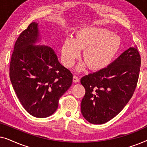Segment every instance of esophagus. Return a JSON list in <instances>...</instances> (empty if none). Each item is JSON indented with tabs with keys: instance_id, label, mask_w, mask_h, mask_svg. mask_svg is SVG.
I'll use <instances>...</instances> for the list:
<instances>
[{
	"instance_id": "obj_1",
	"label": "esophagus",
	"mask_w": 147,
	"mask_h": 147,
	"mask_svg": "<svg viewBox=\"0 0 147 147\" xmlns=\"http://www.w3.org/2000/svg\"><path fill=\"white\" fill-rule=\"evenodd\" d=\"M73 81H74V82H75V83H77V82H79V81H80V78H79V77H78V76H74Z\"/></svg>"
}]
</instances>
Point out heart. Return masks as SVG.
Wrapping results in <instances>:
<instances>
[{
	"label": "heart",
	"mask_w": 147,
	"mask_h": 147,
	"mask_svg": "<svg viewBox=\"0 0 147 147\" xmlns=\"http://www.w3.org/2000/svg\"><path fill=\"white\" fill-rule=\"evenodd\" d=\"M121 41L111 31L103 28L86 27L80 29L73 37L65 38L62 46V59L64 65L71 67L84 49L83 59L86 63L80 64L82 70L86 64L90 69L100 70L109 65L118 53Z\"/></svg>",
	"instance_id": "obj_1"
}]
</instances>
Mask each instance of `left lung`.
Masks as SVG:
<instances>
[{
  "mask_svg": "<svg viewBox=\"0 0 147 147\" xmlns=\"http://www.w3.org/2000/svg\"><path fill=\"white\" fill-rule=\"evenodd\" d=\"M140 63V53L134 45L107 67L82 78L86 93L81 112L87 121L104 124L122 111L137 86Z\"/></svg>",
  "mask_w": 147,
  "mask_h": 147,
  "instance_id": "left-lung-1",
  "label": "left lung"
}]
</instances>
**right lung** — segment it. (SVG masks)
Wrapping results in <instances>:
<instances>
[{
  "label": "right lung",
  "instance_id": "add662e5",
  "mask_svg": "<svg viewBox=\"0 0 147 147\" xmlns=\"http://www.w3.org/2000/svg\"><path fill=\"white\" fill-rule=\"evenodd\" d=\"M38 23H31L15 42L10 79L22 106L37 118L51 116L59 98L72 84L73 74L58 61L48 46L33 45L39 37Z\"/></svg>",
  "mask_w": 147,
  "mask_h": 147
}]
</instances>
